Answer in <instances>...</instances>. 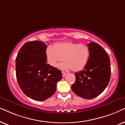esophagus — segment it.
<instances>
[{"instance_id":"obj_1","label":"esophagus","mask_w":125,"mask_h":125,"mask_svg":"<svg viewBox=\"0 0 125 125\" xmlns=\"http://www.w3.org/2000/svg\"><path fill=\"white\" fill-rule=\"evenodd\" d=\"M62 76H63V77H64V76H65L67 74V73H66V72H64V71H62Z\"/></svg>"}]
</instances>
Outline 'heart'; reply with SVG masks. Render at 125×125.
<instances>
[{"label": "heart", "mask_w": 125, "mask_h": 125, "mask_svg": "<svg viewBox=\"0 0 125 125\" xmlns=\"http://www.w3.org/2000/svg\"><path fill=\"white\" fill-rule=\"evenodd\" d=\"M46 58L50 65L55 67L58 62H64L58 65L60 69L73 71L81 70L87 65L90 56L87 46L71 42L56 43L54 47L46 48Z\"/></svg>", "instance_id": "obj_1"}]
</instances>
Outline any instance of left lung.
<instances>
[{
    "instance_id": "obj_1",
    "label": "left lung",
    "mask_w": 125,
    "mask_h": 125,
    "mask_svg": "<svg viewBox=\"0 0 125 125\" xmlns=\"http://www.w3.org/2000/svg\"><path fill=\"white\" fill-rule=\"evenodd\" d=\"M87 46L90 50L89 61L83 70L75 73L76 80L71 89L78 96L90 99L98 96L107 86L111 68L109 56L99 44L91 42Z\"/></svg>"
}]
</instances>
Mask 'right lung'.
<instances>
[{
	"label": "right lung",
	"instance_id": "add662e5",
	"mask_svg": "<svg viewBox=\"0 0 125 125\" xmlns=\"http://www.w3.org/2000/svg\"><path fill=\"white\" fill-rule=\"evenodd\" d=\"M47 47L41 41L28 42L16 58V76L19 87L25 95L37 101L52 96L62 78L61 70L46 63Z\"/></svg>",
	"mask_w": 125,
	"mask_h": 125
}]
</instances>
